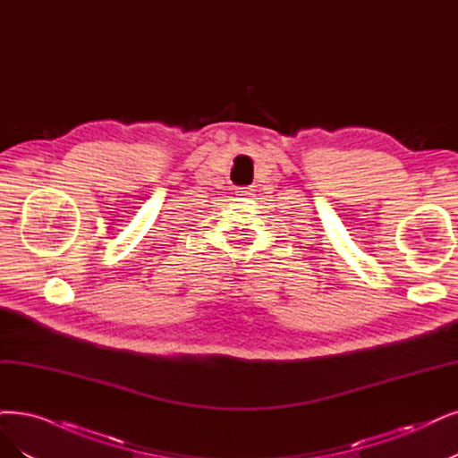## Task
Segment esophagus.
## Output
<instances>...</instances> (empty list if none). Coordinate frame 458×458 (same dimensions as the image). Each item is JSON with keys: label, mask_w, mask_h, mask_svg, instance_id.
I'll list each match as a JSON object with an SVG mask.
<instances>
[{"label": "esophagus", "mask_w": 458, "mask_h": 458, "mask_svg": "<svg viewBox=\"0 0 458 458\" xmlns=\"http://www.w3.org/2000/svg\"><path fill=\"white\" fill-rule=\"evenodd\" d=\"M238 196L250 198L252 196V189H250V186H242V189H238Z\"/></svg>", "instance_id": "obj_1"}]
</instances>
